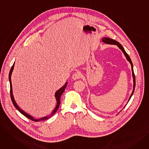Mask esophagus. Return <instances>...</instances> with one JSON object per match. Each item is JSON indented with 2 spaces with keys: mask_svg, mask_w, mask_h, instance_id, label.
Masks as SVG:
<instances>
[{
  "mask_svg": "<svg viewBox=\"0 0 149 149\" xmlns=\"http://www.w3.org/2000/svg\"><path fill=\"white\" fill-rule=\"evenodd\" d=\"M72 79L74 80H76L77 79H79L80 78V74L79 72H76V73H74L73 75H72Z\"/></svg>",
  "mask_w": 149,
  "mask_h": 149,
  "instance_id": "obj_1",
  "label": "esophagus"
}]
</instances>
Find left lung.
<instances>
[{
    "instance_id": "obj_1",
    "label": "left lung",
    "mask_w": 149,
    "mask_h": 149,
    "mask_svg": "<svg viewBox=\"0 0 149 149\" xmlns=\"http://www.w3.org/2000/svg\"><path fill=\"white\" fill-rule=\"evenodd\" d=\"M101 42L106 43V44H109V45H116L118 47V48L121 50V51L123 52L124 55L125 56V57H126L127 60L130 63V65H131V67H132V77H133V80H134V88H133V91H132V92L131 93V95L129 98V100L127 101V103L129 101L130 99L131 98L132 96L133 95V93H134V90H135V74H134V67H133V64H132V60L130 58V57L129 56V55L127 54V52H126V51L124 50V48L123 47V46L117 41L115 40H113V39H111L110 38H108V37H103L102 38H101ZM126 106V104L125 105V106ZM124 106V107H125ZM121 111H120L121 112ZM120 112H118L117 114H118Z\"/></svg>"
}]
</instances>
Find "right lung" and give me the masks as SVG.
Returning <instances> with one entry per match:
<instances>
[{"mask_svg": "<svg viewBox=\"0 0 149 149\" xmlns=\"http://www.w3.org/2000/svg\"><path fill=\"white\" fill-rule=\"evenodd\" d=\"M14 64H15V62L14 63V64L13 65V66L11 67V70L10 71V74H9V81H10V94H11V100H12V102L14 106V107L16 108L17 110L24 116H25L26 117H27L28 118L33 120V121H45L46 120H48L49 118H50L51 117H52V116H53L55 113H56L57 112V111L58 110V109L59 107V105L60 104V97L62 95V93L64 92L66 86H67V84L68 83V82H66L65 83V84L61 88H60L59 89H58L56 92L55 93V98H56V101H57V105L56 106V107H55V109L53 110V111L52 112V113L49 115H47L46 116H44V117H42V118H34V117H33V116H31L30 115H29L28 113H26L24 111H23L22 109H20L19 107V106L17 105V103L15 102V101L14 100V96H13V88H12V83H11V75H12V72L13 71V69H14Z\"/></svg>", "mask_w": 149, "mask_h": 149, "instance_id": "1", "label": "right lung"}]
</instances>
